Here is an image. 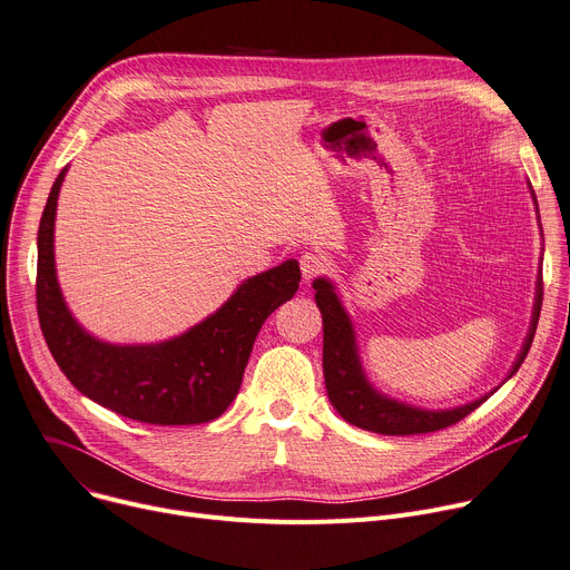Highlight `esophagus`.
Returning a JSON list of instances; mask_svg holds the SVG:
<instances>
[{"label": "esophagus", "instance_id": "1", "mask_svg": "<svg viewBox=\"0 0 570 570\" xmlns=\"http://www.w3.org/2000/svg\"><path fill=\"white\" fill-rule=\"evenodd\" d=\"M327 256L321 252H305L299 256V271H302V279L312 282L314 277L323 275L327 271Z\"/></svg>", "mask_w": 570, "mask_h": 570}]
</instances>
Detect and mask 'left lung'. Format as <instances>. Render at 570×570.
I'll use <instances>...</instances> for the list:
<instances>
[{
	"instance_id": "8db88e82",
	"label": "left lung",
	"mask_w": 570,
	"mask_h": 570,
	"mask_svg": "<svg viewBox=\"0 0 570 570\" xmlns=\"http://www.w3.org/2000/svg\"><path fill=\"white\" fill-rule=\"evenodd\" d=\"M527 187H529V193H532V199H534V206L539 213L537 195H534L532 185H529V180H527ZM312 286L316 288L314 297H316V305L323 316V375H325L327 399L348 424L371 431V433H381V435L433 433V431H440V429H446L451 424L461 422L463 416L474 412L483 401H488L492 394H495L509 381V377H513V373L524 362L529 348H532L537 323L541 316V305H543V275L539 268L532 323H529L524 344H522L511 371L502 381V385L492 390L490 394H483L476 401H470V403H463L456 407L426 410V407H416V405L403 403L399 399H392L383 392H377L368 383L362 360H360L353 321L344 307V302H341V297L336 293L334 282L327 277H318V279H314Z\"/></svg>"
}]
</instances>
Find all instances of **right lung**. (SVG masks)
<instances>
[{
    "instance_id": "1",
    "label": "right lung",
    "mask_w": 570,
    "mask_h": 570,
    "mask_svg": "<svg viewBox=\"0 0 570 570\" xmlns=\"http://www.w3.org/2000/svg\"><path fill=\"white\" fill-rule=\"evenodd\" d=\"M68 167L57 176L38 226L36 307L46 344L87 399L128 420L193 426L217 420L236 399L254 338L299 284L295 258L245 279L202 323L158 344H109L87 332L66 305L55 265V217Z\"/></svg>"
}]
</instances>
